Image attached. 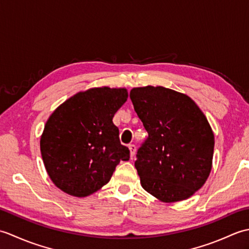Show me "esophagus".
<instances>
[{"mask_svg": "<svg viewBox=\"0 0 249 249\" xmlns=\"http://www.w3.org/2000/svg\"><path fill=\"white\" fill-rule=\"evenodd\" d=\"M128 149L130 151V157L133 158L134 155H135V153H136V145L135 144H129L128 145Z\"/></svg>", "mask_w": 249, "mask_h": 249, "instance_id": "esophagus-1", "label": "esophagus"}]
</instances>
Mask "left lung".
Returning <instances> with one entry per match:
<instances>
[{
  "instance_id": "left-lung-1",
  "label": "left lung",
  "mask_w": 249,
  "mask_h": 249,
  "mask_svg": "<svg viewBox=\"0 0 249 249\" xmlns=\"http://www.w3.org/2000/svg\"><path fill=\"white\" fill-rule=\"evenodd\" d=\"M129 97L145 130L135 167L147 193L162 202L189 198L208 179L214 134L194 100L163 87L134 88Z\"/></svg>"
}]
</instances>
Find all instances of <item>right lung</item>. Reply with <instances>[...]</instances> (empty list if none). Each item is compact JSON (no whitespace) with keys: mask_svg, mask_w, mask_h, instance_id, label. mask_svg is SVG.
I'll return each instance as SVG.
<instances>
[{"mask_svg":"<svg viewBox=\"0 0 249 249\" xmlns=\"http://www.w3.org/2000/svg\"><path fill=\"white\" fill-rule=\"evenodd\" d=\"M126 89L79 92L50 115L40 152L51 181L63 192L87 197L107 184L121 160H129L112 119L127 100Z\"/></svg>","mask_w":249,"mask_h":249,"instance_id":"right-lung-1","label":"right lung"}]
</instances>
